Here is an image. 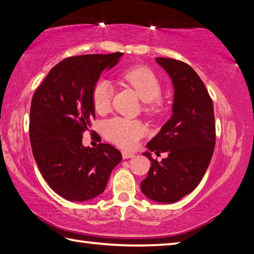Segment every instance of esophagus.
Returning a JSON list of instances; mask_svg holds the SVG:
<instances>
[{
	"label": "esophagus",
	"mask_w": 254,
	"mask_h": 254,
	"mask_svg": "<svg viewBox=\"0 0 254 254\" xmlns=\"http://www.w3.org/2000/svg\"><path fill=\"white\" fill-rule=\"evenodd\" d=\"M122 156H123V159H131V158H134L135 154L132 153V152L122 151Z\"/></svg>",
	"instance_id": "esophagus-1"
}]
</instances>
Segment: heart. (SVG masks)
I'll use <instances>...</instances> for the list:
<instances>
[{"instance_id": "obj_1", "label": "heart", "mask_w": 254, "mask_h": 254, "mask_svg": "<svg viewBox=\"0 0 254 254\" xmlns=\"http://www.w3.org/2000/svg\"><path fill=\"white\" fill-rule=\"evenodd\" d=\"M123 79L135 90L140 99L145 102L146 112H155L160 105L162 86L153 71L144 66H136L124 72ZM113 85L107 79L95 82L92 90V101L95 110L100 113L108 111L113 96ZM104 131L108 139L124 149L134 147L144 135L145 127L137 121L115 118L105 123Z\"/></svg>"}]
</instances>
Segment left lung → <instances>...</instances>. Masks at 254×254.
<instances>
[{
    "mask_svg": "<svg viewBox=\"0 0 254 254\" xmlns=\"http://www.w3.org/2000/svg\"><path fill=\"white\" fill-rule=\"evenodd\" d=\"M155 61L172 81V115L143 152L152 165L141 191L154 202L174 203L194 190L211 162L215 145L213 103L190 65L174 59ZM151 151H167L168 156L158 163Z\"/></svg>",
    "mask_w": 254,
    "mask_h": 254,
    "instance_id": "left-lung-1",
    "label": "left lung"
}]
</instances>
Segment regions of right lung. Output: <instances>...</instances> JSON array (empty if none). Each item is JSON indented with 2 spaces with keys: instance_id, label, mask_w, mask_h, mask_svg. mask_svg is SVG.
<instances>
[{
  "instance_id": "add662e5",
  "label": "right lung",
  "mask_w": 254,
  "mask_h": 254,
  "mask_svg": "<svg viewBox=\"0 0 254 254\" xmlns=\"http://www.w3.org/2000/svg\"><path fill=\"white\" fill-rule=\"evenodd\" d=\"M123 53L86 54L63 60L33 95L30 141L41 174L64 199L84 202L104 192L122 154L111 144H82L83 132L95 118L92 90L103 71L117 65Z\"/></svg>"
}]
</instances>
